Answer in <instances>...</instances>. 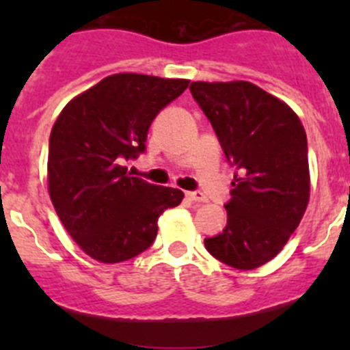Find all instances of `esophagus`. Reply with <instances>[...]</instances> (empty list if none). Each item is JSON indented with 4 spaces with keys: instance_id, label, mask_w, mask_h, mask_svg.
Returning <instances> with one entry per match:
<instances>
[{
    "instance_id": "esophagus-1",
    "label": "esophagus",
    "mask_w": 350,
    "mask_h": 350,
    "mask_svg": "<svg viewBox=\"0 0 350 350\" xmlns=\"http://www.w3.org/2000/svg\"><path fill=\"white\" fill-rule=\"evenodd\" d=\"M185 196H187V200L189 202H206V196L203 193H200V191H191V193H185Z\"/></svg>"
}]
</instances>
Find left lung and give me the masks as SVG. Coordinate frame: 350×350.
<instances>
[{"instance_id":"obj_1","label":"left lung","mask_w":350,"mask_h":350,"mask_svg":"<svg viewBox=\"0 0 350 350\" xmlns=\"http://www.w3.org/2000/svg\"><path fill=\"white\" fill-rule=\"evenodd\" d=\"M189 89L238 170L228 224L205 247L228 267L254 270L279 254L307 210L305 128L289 105L245 80H200Z\"/></svg>"}]
</instances>
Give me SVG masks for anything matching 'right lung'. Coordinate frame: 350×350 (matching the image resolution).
<instances>
[{"label": "right lung", "instance_id": "right-lung-1", "mask_svg": "<svg viewBox=\"0 0 350 350\" xmlns=\"http://www.w3.org/2000/svg\"><path fill=\"white\" fill-rule=\"evenodd\" d=\"M189 80L142 73L105 77L68 101L49 142V194L77 245L100 262L135 258L152 245L157 219L184 193L129 177L126 161L145 150L154 117Z\"/></svg>", "mask_w": 350, "mask_h": 350}]
</instances>
